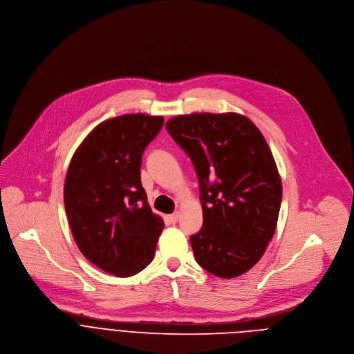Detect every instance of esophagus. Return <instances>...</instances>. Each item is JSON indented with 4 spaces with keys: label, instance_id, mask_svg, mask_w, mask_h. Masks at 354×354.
<instances>
[{
    "label": "esophagus",
    "instance_id": "obj_1",
    "mask_svg": "<svg viewBox=\"0 0 354 354\" xmlns=\"http://www.w3.org/2000/svg\"><path fill=\"white\" fill-rule=\"evenodd\" d=\"M178 219H179V212H174V214L168 215V221H169L171 223H176Z\"/></svg>",
    "mask_w": 354,
    "mask_h": 354
}]
</instances>
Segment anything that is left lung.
<instances>
[{
    "label": "left lung",
    "instance_id": "left-lung-1",
    "mask_svg": "<svg viewBox=\"0 0 354 354\" xmlns=\"http://www.w3.org/2000/svg\"><path fill=\"white\" fill-rule=\"evenodd\" d=\"M165 128L198 178L203 226L190 236L196 261L219 278L245 274L272 239L282 200L264 136L234 112L179 115Z\"/></svg>",
    "mask_w": 354,
    "mask_h": 354
}]
</instances>
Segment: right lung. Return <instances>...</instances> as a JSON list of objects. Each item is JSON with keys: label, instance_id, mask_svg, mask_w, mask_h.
I'll return each mask as SVG.
<instances>
[{"label": "right lung", "instance_id": "right-lung-1", "mask_svg": "<svg viewBox=\"0 0 354 354\" xmlns=\"http://www.w3.org/2000/svg\"><path fill=\"white\" fill-rule=\"evenodd\" d=\"M162 116L127 113L101 122L75 151L64 186L69 226L82 254L125 278L145 270L164 229L140 180L142 156Z\"/></svg>", "mask_w": 354, "mask_h": 354}]
</instances>
